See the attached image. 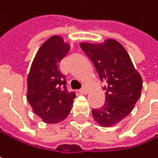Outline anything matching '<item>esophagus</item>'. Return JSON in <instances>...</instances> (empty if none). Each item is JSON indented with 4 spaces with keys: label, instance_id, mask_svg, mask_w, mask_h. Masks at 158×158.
Returning a JSON list of instances; mask_svg holds the SVG:
<instances>
[{
    "label": "esophagus",
    "instance_id": "34e87169",
    "mask_svg": "<svg viewBox=\"0 0 158 158\" xmlns=\"http://www.w3.org/2000/svg\"><path fill=\"white\" fill-rule=\"evenodd\" d=\"M79 93H81V94H86V93H88V89H87L86 87H83L82 89H79Z\"/></svg>",
    "mask_w": 158,
    "mask_h": 158
}]
</instances>
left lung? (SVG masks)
I'll use <instances>...</instances> for the list:
<instances>
[{"instance_id":"8db88e82","label":"left lung","mask_w":158,"mask_h":158,"mask_svg":"<svg viewBox=\"0 0 158 158\" xmlns=\"http://www.w3.org/2000/svg\"><path fill=\"white\" fill-rule=\"evenodd\" d=\"M92 61L100 79L105 82V102L92 115L102 127L119 123L133 110L141 96L143 80L125 48L114 39L103 43H80Z\"/></svg>"}]
</instances>
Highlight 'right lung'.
Returning a JSON list of instances; mask_svg holds the SVG:
<instances>
[{
	"mask_svg": "<svg viewBox=\"0 0 158 158\" xmlns=\"http://www.w3.org/2000/svg\"><path fill=\"white\" fill-rule=\"evenodd\" d=\"M69 49L61 36L49 37L38 49L27 77V101L46 123L65 120L76 98L74 92L68 91L65 75L58 68Z\"/></svg>",
	"mask_w": 158,
	"mask_h": 158,
	"instance_id": "obj_1",
	"label": "right lung"
}]
</instances>
